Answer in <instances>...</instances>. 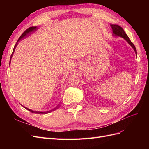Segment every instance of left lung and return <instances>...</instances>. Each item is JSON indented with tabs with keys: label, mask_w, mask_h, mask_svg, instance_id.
Listing matches in <instances>:
<instances>
[{
	"label": "left lung",
	"mask_w": 149,
	"mask_h": 149,
	"mask_svg": "<svg viewBox=\"0 0 149 149\" xmlns=\"http://www.w3.org/2000/svg\"><path fill=\"white\" fill-rule=\"evenodd\" d=\"M111 26L112 29V31H113V33L112 34H113L114 36H119V37H123V38H124L130 45L134 48V51L137 55V50H136V47H135L134 45L132 43V42L130 41L127 34L125 33L123 29L118 25H111Z\"/></svg>",
	"instance_id": "1"
}]
</instances>
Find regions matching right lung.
<instances>
[{"instance_id": "obj_1", "label": "right lung", "mask_w": 149, "mask_h": 149, "mask_svg": "<svg viewBox=\"0 0 149 149\" xmlns=\"http://www.w3.org/2000/svg\"><path fill=\"white\" fill-rule=\"evenodd\" d=\"M38 28L37 27V26H31V27H30V28H29L28 29H26L24 32L22 34V35L20 36V38H19V40H18V41H17V43L15 44V47H14V48H13V52H12V55H11V56H10V60H11V58L12 57V55H13V53H14V51H15V47H16V46L17 45V44H18V42H19L20 40L22 39V38H23L24 37H26V36H27L28 35H29V34H30V33H31V32H33L34 31H35V30H37V29ZM25 109H26L27 110H29V111H30V112H32V113H34V114H47V113H48V112H49V111H47V112H40V111H33V110H31V109H29V108H27V107H24ZM56 108H57V107H56Z\"/></svg>"}]
</instances>
